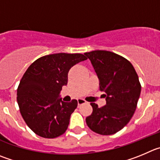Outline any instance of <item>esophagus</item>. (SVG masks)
I'll use <instances>...</instances> for the list:
<instances>
[{
  "label": "esophagus",
  "mask_w": 160,
  "mask_h": 160,
  "mask_svg": "<svg viewBox=\"0 0 160 160\" xmlns=\"http://www.w3.org/2000/svg\"><path fill=\"white\" fill-rule=\"evenodd\" d=\"M77 102H78V107H80V105L86 103L87 102H86L84 99H81V98H80V99H78V100H77Z\"/></svg>",
  "instance_id": "obj_1"
}]
</instances>
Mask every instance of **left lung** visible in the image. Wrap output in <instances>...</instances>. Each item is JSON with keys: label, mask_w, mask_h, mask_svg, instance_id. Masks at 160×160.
Segmentation results:
<instances>
[{"label": "left lung", "mask_w": 160, "mask_h": 160, "mask_svg": "<svg viewBox=\"0 0 160 160\" xmlns=\"http://www.w3.org/2000/svg\"><path fill=\"white\" fill-rule=\"evenodd\" d=\"M99 80V90L106 93L102 107L92 102V113L86 118L88 126L101 135H112L123 129L134 114L141 85L132 64L123 57L107 50L84 53Z\"/></svg>", "instance_id": "obj_1"}]
</instances>
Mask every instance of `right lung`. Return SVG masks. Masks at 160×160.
I'll use <instances>...</instances> for the list:
<instances>
[{"label":"right lung","instance_id":"right-lung-1","mask_svg":"<svg viewBox=\"0 0 160 160\" xmlns=\"http://www.w3.org/2000/svg\"><path fill=\"white\" fill-rule=\"evenodd\" d=\"M87 59L81 53H59L41 57L28 67L16 95L20 114L35 134L56 138L67 130L77 101L65 102L58 96L70 68Z\"/></svg>","mask_w":160,"mask_h":160}]
</instances>
